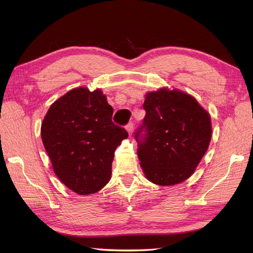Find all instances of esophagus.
Here are the masks:
<instances>
[{"mask_svg": "<svg viewBox=\"0 0 253 253\" xmlns=\"http://www.w3.org/2000/svg\"><path fill=\"white\" fill-rule=\"evenodd\" d=\"M126 131L128 132V134L132 135L133 129H134V125L132 124V122H128V124L126 126Z\"/></svg>", "mask_w": 253, "mask_h": 253, "instance_id": "1", "label": "esophagus"}]
</instances>
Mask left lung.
<instances>
[{
  "mask_svg": "<svg viewBox=\"0 0 253 253\" xmlns=\"http://www.w3.org/2000/svg\"><path fill=\"white\" fill-rule=\"evenodd\" d=\"M145 116L135 132L145 177L159 186L189 178L211 140L209 114L193 97L166 88L148 93Z\"/></svg>",
  "mask_w": 253,
  "mask_h": 253,
  "instance_id": "left-lung-1",
  "label": "left lung"
}]
</instances>
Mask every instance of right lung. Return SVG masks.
<instances>
[{
    "label": "right lung",
    "mask_w": 253,
    "mask_h": 253,
    "mask_svg": "<svg viewBox=\"0 0 253 253\" xmlns=\"http://www.w3.org/2000/svg\"><path fill=\"white\" fill-rule=\"evenodd\" d=\"M112 115L100 89L79 87L53 102L44 117L41 136L53 172L80 195L95 193L110 181L114 152L128 136Z\"/></svg>",
    "instance_id": "obj_1"
}]
</instances>
